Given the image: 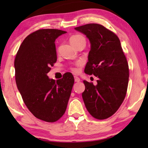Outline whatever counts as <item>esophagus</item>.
Returning <instances> with one entry per match:
<instances>
[{
    "instance_id": "esophagus-1",
    "label": "esophagus",
    "mask_w": 148,
    "mask_h": 148,
    "mask_svg": "<svg viewBox=\"0 0 148 148\" xmlns=\"http://www.w3.org/2000/svg\"><path fill=\"white\" fill-rule=\"evenodd\" d=\"M74 78H75V82H80V79L78 77L75 76V77H74Z\"/></svg>"
}]
</instances>
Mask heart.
<instances>
[{
  "instance_id": "obj_1",
  "label": "heart",
  "mask_w": 148,
  "mask_h": 148,
  "mask_svg": "<svg viewBox=\"0 0 148 148\" xmlns=\"http://www.w3.org/2000/svg\"><path fill=\"white\" fill-rule=\"evenodd\" d=\"M81 38H84L81 35H74V36H73L70 38V42H75V41H77V40L81 39ZM72 69H73V71H77L76 68H73Z\"/></svg>"
}]
</instances>
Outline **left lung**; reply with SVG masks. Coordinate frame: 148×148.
Instances as JSON below:
<instances>
[{"label": "left lung", "mask_w": 148, "mask_h": 148, "mask_svg": "<svg viewBox=\"0 0 148 148\" xmlns=\"http://www.w3.org/2000/svg\"><path fill=\"white\" fill-rule=\"evenodd\" d=\"M85 34L91 44L85 73L98 79L94 86L84 80L82 98L90 114L97 119L112 116L126 96L129 82V65L121 42L112 32L98 23L75 27Z\"/></svg>", "instance_id": "obj_1"}]
</instances>
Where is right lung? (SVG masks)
Returning a JSON list of instances; mask_svg holds the SVG:
<instances>
[{"instance_id": "obj_1", "label": "right lung", "mask_w": 148, "mask_h": 148, "mask_svg": "<svg viewBox=\"0 0 148 148\" xmlns=\"http://www.w3.org/2000/svg\"><path fill=\"white\" fill-rule=\"evenodd\" d=\"M66 33L56 29L33 32L22 42L14 62L24 103L34 116L46 122H55L64 114L74 84L71 73L56 81L47 75L57 60L55 40Z\"/></svg>"}]
</instances>
